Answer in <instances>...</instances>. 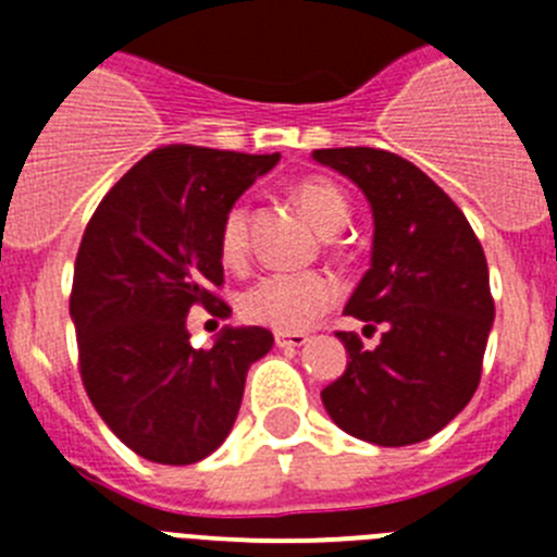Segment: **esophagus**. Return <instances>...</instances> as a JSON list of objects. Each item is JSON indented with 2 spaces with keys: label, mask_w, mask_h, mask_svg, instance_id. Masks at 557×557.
<instances>
[{
  "label": "esophagus",
  "mask_w": 557,
  "mask_h": 557,
  "mask_svg": "<svg viewBox=\"0 0 557 557\" xmlns=\"http://www.w3.org/2000/svg\"><path fill=\"white\" fill-rule=\"evenodd\" d=\"M309 343V334L304 332H275V346L278 348H304Z\"/></svg>",
  "instance_id": "obj_1"
}]
</instances>
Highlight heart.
Here are the masks:
<instances>
[{"mask_svg":"<svg viewBox=\"0 0 557 557\" xmlns=\"http://www.w3.org/2000/svg\"><path fill=\"white\" fill-rule=\"evenodd\" d=\"M295 200L307 211L323 234H334L346 225L348 200L337 184L326 178H304L293 189ZM248 253V206L234 203L225 211L220 225V256L236 268ZM337 298V282L332 275L307 270V273H270L250 284L243 293L239 309L250 323L275 329V332H298L312 326Z\"/></svg>","mask_w":557,"mask_h":557,"instance_id":"heart-1","label":"heart"}]
</instances>
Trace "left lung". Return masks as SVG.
<instances>
[{"label":"left lung","instance_id":"left-lung-1","mask_svg":"<svg viewBox=\"0 0 557 557\" xmlns=\"http://www.w3.org/2000/svg\"><path fill=\"white\" fill-rule=\"evenodd\" d=\"M312 159L371 203V268L346 314L382 326L376 348L337 332L348 366L321 398L334 424L376 446L421 444L469 405L494 326L488 262L469 220L396 152L332 147Z\"/></svg>","mask_w":557,"mask_h":557}]
</instances>
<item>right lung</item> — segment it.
Masks as SVG:
<instances>
[{
    "label": "right lung",
    "instance_id": "right-lung-1",
    "mask_svg": "<svg viewBox=\"0 0 557 557\" xmlns=\"http://www.w3.org/2000/svg\"><path fill=\"white\" fill-rule=\"evenodd\" d=\"M211 147L166 145L122 175L88 220L69 314L81 376L108 430L139 457L189 466L228 437L245 376L273 348L262 326H223L209 351L189 346L195 304L228 318L220 225L278 164Z\"/></svg>",
    "mask_w": 557,
    "mask_h": 557
}]
</instances>
